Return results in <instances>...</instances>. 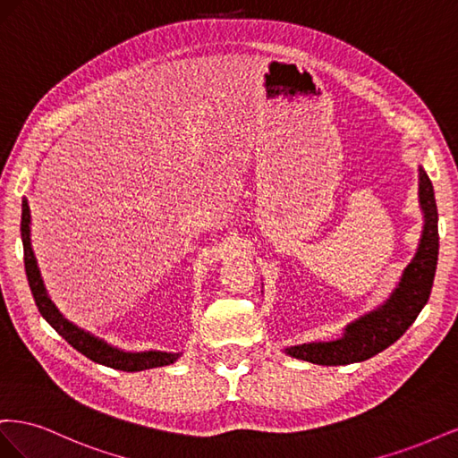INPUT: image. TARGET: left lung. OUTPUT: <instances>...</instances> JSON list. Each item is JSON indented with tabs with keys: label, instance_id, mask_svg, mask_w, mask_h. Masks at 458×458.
<instances>
[{
	"label": "left lung",
	"instance_id": "obj_1",
	"mask_svg": "<svg viewBox=\"0 0 458 458\" xmlns=\"http://www.w3.org/2000/svg\"><path fill=\"white\" fill-rule=\"evenodd\" d=\"M420 206L424 212V231L417 256L407 266L401 283L384 306L357 318L345 327L344 336L332 342H311L286 348L290 357L315 365H350L380 353L387 345L405 335L432 293L439 252L437 206L434 187L420 168Z\"/></svg>",
	"mask_w": 458,
	"mask_h": 458
}]
</instances>
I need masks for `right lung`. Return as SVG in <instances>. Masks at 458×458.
I'll return each instance as SVG.
<instances>
[{
    "label": "right lung",
    "instance_id": "right-lung-1",
    "mask_svg": "<svg viewBox=\"0 0 458 458\" xmlns=\"http://www.w3.org/2000/svg\"><path fill=\"white\" fill-rule=\"evenodd\" d=\"M21 237H22V248H24V269H26V276H29V284H30L36 306H38L41 317H44L46 321L55 330H57L59 335L68 344H71L74 350L84 353L95 363H101L110 369L126 370V372L170 365L179 357V353H165V352H141V353L120 352V350L113 348V345L105 344L103 340L91 336L89 332H84L81 328L74 327L72 323H68L66 318H63V315L57 311V308L51 303V300L46 293L44 281H41V276H39L38 263H36V258L32 252V246H30V210H29V202L26 200H22Z\"/></svg>",
    "mask_w": 458,
    "mask_h": 458
}]
</instances>
